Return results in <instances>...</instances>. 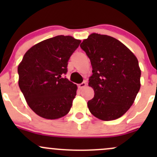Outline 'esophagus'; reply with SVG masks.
Instances as JSON below:
<instances>
[{
	"label": "esophagus",
	"instance_id": "esophagus-1",
	"mask_svg": "<svg viewBox=\"0 0 157 157\" xmlns=\"http://www.w3.org/2000/svg\"><path fill=\"white\" fill-rule=\"evenodd\" d=\"M86 86V82H81L80 84L78 85V88H79V89H83V88Z\"/></svg>",
	"mask_w": 157,
	"mask_h": 157
}]
</instances>
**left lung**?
Wrapping results in <instances>:
<instances>
[{
	"label": "left lung",
	"mask_w": 157,
	"mask_h": 157,
	"mask_svg": "<svg viewBox=\"0 0 157 157\" xmlns=\"http://www.w3.org/2000/svg\"><path fill=\"white\" fill-rule=\"evenodd\" d=\"M80 47L93 69L89 80L94 91L93 99L88 102L90 112L104 121L120 118L140 91L141 71L137 58L120 41L105 35L91 34Z\"/></svg>",
	"instance_id": "left-lung-1"
}]
</instances>
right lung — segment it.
<instances>
[{"label": "right lung", "instance_id": "right-lung-1", "mask_svg": "<svg viewBox=\"0 0 157 157\" xmlns=\"http://www.w3.org/2000/svg\"><path fill=\"white\" fill-rule=\"evenodd\" d=\"M80 42L71 36L58 35L35 45L23 56L17 68L20 89L41 117L55 120L69 112L77 87L63 75Z\"/></svg>", "mask_w": 157, "mask_h": 157}]
</instances>
